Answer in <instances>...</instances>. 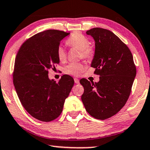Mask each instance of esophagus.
<instances>
[{
    "label": "esophagus",
    "mask_w": 150,
    "mask_h": 150,
    "mask_svg": "<svg viewBox=\"0 0 150 150\" xmlns=\"http://www.w3.org/2000/svg\"><path fill=\"white\" fill-rule=\"evenodd\" d=\"M74 82L76 83H80V81H79V80L78 79V78H74Z\"/></svg>",
    "instance_id": "34e87169"
}]
</instances>
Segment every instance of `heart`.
<instances>
[{
	"instance_id": "heart-1",
	"label": "heart",
	"mask_w": 150,
	"mask_h": 150,
	"mask_svg": "<svg viewBox=\"0 0 150 150\" xmlns=\"http://www.w3.org/2000/svg\"><path fill=\"white\" fill-rule=\"evenodd\" d=\"M68 47L76 48L80 51V57L88 60L92 59L95 55L94 47L90 45L87 37L80 33H74L66 42ZM57 56L60 62H64L67 60V51L62 45H59L57 49ZM85 66L81 62H71L64 68V72L67 74L78 76L85 70Z\"/></svg>"
}]
</instances>
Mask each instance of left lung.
I'll use <instances>...</instances> for the list:
<instances>
[{
    "label": "left lung",
    "instance_id": "1",
    "mask_svg": "<svg viewBox=\"0 0 150 150\" xmlns=\"http://www.w3.org/2000/svg\"><path fill=\"white\" fill-rule=\"evenodd\" d=\"M96 42L91 67L100 76L98 82L85 78L80 82L86 110L91 117L105 120L116 115L127 103L136 74L131 51L112 31L95 28L86 31Z\"/></svg>",
    "mask_w": 150,
    "mask_h": 150
}]
</instances>
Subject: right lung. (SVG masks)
<instances>
[{"instance_id": "obj_1", "label": "right lung", "mask_w": 150, "mask_h": 150, "mask_svg": "<svg viewBox=\"0 0 150 150\" xmlns=\"http://www.w3.org/2000/svg\"><path fill=\"white\" fill-rule=\"evenodd\" d=\"M70 33L49 30L27 39L15 59L13 83L22 106L35 119L50 122L59 117L74 83L63 75L58 82L49 78L50 68L59 64L57 49Z\"/></svg>"}]
</instances>
